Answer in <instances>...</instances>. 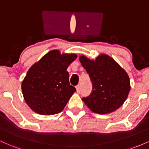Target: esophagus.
<instances>
[{
    "instance_id": "esophagus-1",
    "label": "esophagus",
    "mask_w": 149,
    "mask_h": 149,
    "mask_svg": "<svg viewBox=\"0 0 149 149\" xmlns=\"http://www.w3.org/2000/svg\"><path fill=\"white\" fill-rule=\"evenodd\" d=\"M76 88L77 92H78V93H80V85H77Z\"/></svg>"
}]
</instances>
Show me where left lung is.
I'll list each match as a JSON object with an SVG mask.
<instances>
[{"mask_svg": "<svg viewBox=\"0 0 149 149\" xmlns=\"http://www.w3.org/2000/svg\"><path fill=\"white\" fill-rule=\"evenodd\" d=\"M80 61L92 84L91 94L82 99L87 107L99 114L110 113L119 109L130 90V78L125 71L107 54H101L95 60L80 56Z\"/></svg>", "mask_w": 149, "mask_h": 149, "instance_id": "obj_1", "label": "left lung"}]
</instances>
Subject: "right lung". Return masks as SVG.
<instances>
[{
    "mask_svg": "<svg viewBox=\"0 0 149 149\" xmlns=\"http://www.w3.org/2000/svg\"><path fill=\"white\" fill-rule=\"evenodd\" d=\"M77 58L75 54L49 51L34 64L22 83L26 103L33 111L49 116L62 111L76 91L70 85L68 66Z\"/></svg>",
    "mask_w": 149,
    "mask_h": 149,
    "instance_id": "obj_1",
    "label": "right lung"
}]
</instances>
